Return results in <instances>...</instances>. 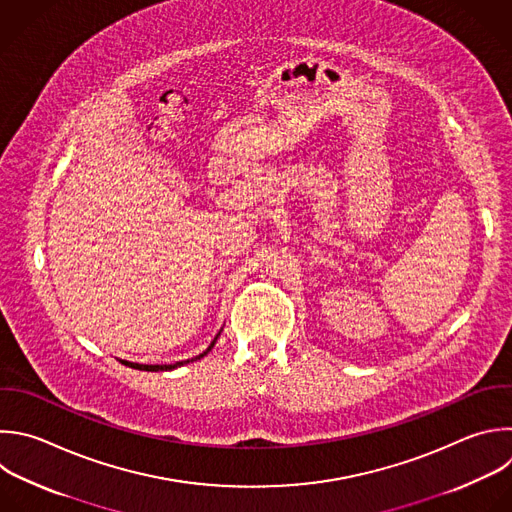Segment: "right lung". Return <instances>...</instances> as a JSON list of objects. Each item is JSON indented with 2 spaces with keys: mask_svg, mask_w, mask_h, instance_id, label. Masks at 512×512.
<instances>
[{
  "mask_svg": "<svg viewBox=\"0 0 512 512\" xmlns=\"http://www.w3.org/2000/svg\"><path fill=\"white\" fill-rule=\"evenodd\" d=\"M223 331V329H221ZM221 331L215 335V339L211 342V346L203 352V354H199V356H195V358H191V360H185V362H177V364H160V366H148V364H134V362H126V360H120L124 366H128V368H134V370H142V372H170V370H177V368H181V366H185V364H189V362H197V360H201V358H205L211 350H213V346L217 344V339H219V335H221Z\"/></svg>",
  "mask_w": 512,
  "mask_h": 512,
  "instance_id": "add662e5",
  "label": "right lung"
}]
</instances>
